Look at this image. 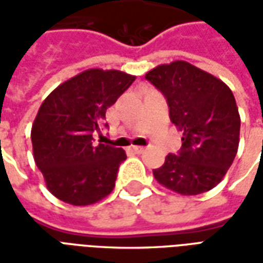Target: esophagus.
<instances>
[{
  "label": "esophagus",
  "instance_id": "1",
  "mask_svg": "<svg viewBox=\"0 0 263 263\" xmlns=\"http://www.w3.org/2000/svg\"><path fill=\"white\" fill-rule=\"evenodd\" d=\"M131 151L132 152H135V154H142L145 149L142 146H131Z\"/></svg>",
  "mask_w": 263,
  "mask_h": 263
}]
</instances>
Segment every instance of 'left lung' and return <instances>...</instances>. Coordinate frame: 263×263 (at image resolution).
Masks as SVG:
<instances>
[{
    "label": "left lung",
    "mask_w": 263,
    "mask_h": 263,
    "mask_svg": "<svg viewBox=\"0 0 263 263\" xmlns=\"http://www.w3.org/2000/svg\"><path fill=\"white\" fill-rule=\"evenodd\" d=\"M163 92L171 121L183 131L182 151L154 171L163 187L196 196L215 187L234 162L241 118L224 81L184 60L159 65L145 74Z\"/></svg>",
    "instance_id": "1"
}]
</instances>
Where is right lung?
I'll use <instances>...</instances> for the list:
<instances>
[{
  "label": "right lung",
  "instance_id": "obj_1",
  "mask_svg": "<svg viewBox=\"0 0 263 263\" xmlns=\"http://www.w3.org/2000/svg\"><path fill=\"white\" fill-rule=\"evenodd\" d=\"M135 76L121 70L88 69L45 98L32 124L35 163L54 197L71 205H90L115 187L124 149L94 143L107 109L131 86Z\"/></svg>",
  "mask_w": 263,
  "mask_h": 263
}]
</instances>
